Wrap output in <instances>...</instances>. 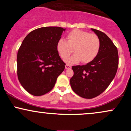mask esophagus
<instances>
[{"label": "esophagus", "instance_id": "1", "mask_svg": "<svg viewBox=\"0 0 131 131\" xmlns=\"http://www.w3.org/2000/svg\"><path fill=\"white\" fill-rule=\"evenodd\" d=\"M71 68V66L69 65V64H66L65 65V69L66 70H70Z\"/></svg>", "mask_w": 131, "mask_h": 131}]
</instances>
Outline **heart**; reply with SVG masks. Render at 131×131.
Masks as SVG:
<instances>
[{"instance_id": "obj_1", "label": "heart", "mask_w": 131, "mask_h": 131, "mask_svg": "<svg viewBox=\"0 0 131 131\" xmlns=\"http://www.w3.org/2000/svg\"><path fill=\"white\" fill-rule=\"evenodd\" d=\"M74 49L75 53L66 60L68 64L77 63L82 61L88 63L93 61L100 49V40L98 36L88 31L75 29L68 33L67 41L63 39L58 40L57 50L62 59L70 56Z\"/></svg>"}]
</instances>
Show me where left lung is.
Segmentation results:
<instances>
[{
  "label": "left lung",
  "mask_w": 131,
  "mask_h": 131,
  "mask_svg": "<svg viewBox=\"0 0 131 131\" xmlns=\"http://www.w3.org/2000/svg\"><path fill=\"white\" fill-rule=\"evenodd\" d=\"M100 40V49L96 58L85 65L73 66L74 75L70 79L73 91L84 99L101 94L115 78L119 63L117 47L104 32L91 29Z\"/></svg>",
  "instance_id": "8db88e82"
}]
</instances>
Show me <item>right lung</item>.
Listing matches in <instances>:
<instances>
[{"label":"right lung","instance_id":"add662e5","mask_svg":"<svg viewBox=\"0 0 131 131\" xmlns=\"http://www.w3.org/2000/svg\"><path fill=\"white\" fill-rule=\"evenodd\" d=\"M63 28H40L29 32L17 54V75L26 91L34 96H41L53 88L57 78L63 71L65 63L59 56L57 43Z\"/></svg>","mask_w":131,"mask_h":131}]
</instances>
